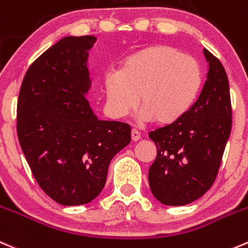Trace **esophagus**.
Wrapping results in <instances>:
<instances>
[{"instance_id":"esophagus-1","label":"esophagus","mask_w":248,"mask_h":248,"mask_svg":"<svg viewBox=\"0 0 248 248\" xmlns=\"http://www.w3.org/2000/svg\"><path fill=\"white\" fill-rule=\"evenodd\" d=\"M131 138L133 141H138L140 139V133L137 129H132L131 131Z\"/></svg>"}]
</instances>
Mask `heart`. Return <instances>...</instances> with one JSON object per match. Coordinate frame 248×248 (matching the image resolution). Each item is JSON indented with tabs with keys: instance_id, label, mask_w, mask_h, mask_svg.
Wrapping results in <instances>:
<instances>
[{
	"instance_id": "1",
	"label": "heart",
	"mask_w": 248,
	"mask_h": 248,
	"mask_svg": "<svg viewBox=\"0 0 248 248\" xmlns=\"http://www.w3.org/2000/svg\"><path fill=\"white\" fill-rule=\"evenodd\" d=\"M202 85V73L193 58L167 45L143 48L129 55L119 73L105 78L110 112L124 117L138 100L139 119L170 126L186 115Z\"/></svg>"
}]
</instances>
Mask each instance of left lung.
I'll use <instances>...</instances> for the list:
<instances>
[{
    "mask_svg": "<svg viewBox=\"0 0 248 248\" xmlns=\"http://www.w3.org/2000/svg\"><path fill=\"white\" fill-rule=\"evenodd\" d=\"M203 54L208 73L200 97L179 121L149 133L157 149L149 185L163 205H188L212 186L232 132L227 73L212 53Z\"/></svg>",
    "mask_w": 248,
    "mask_h": 248,
    "instance_id": "obj_1",
    "label": "left lung"
}]
</instances>
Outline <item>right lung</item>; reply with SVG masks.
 <instances>
[{
    "label": "right lung",
    "instance_id": "add662e5",
    "mask_svg": "<svg viewBox=\"0 0 248 248\" xmlns=\"http://www.w3.org/2000/svg\"><path fill=\"white\" fill-rule=\"evenodd\" d=\"M94 36H68L30 65L16 107V132L36 182L55 202L85 205L104 188L112 157L131 141V127L98 120L88 50Z\"/></svg>",
    "mask_w": 248,
    "mask_h": 248
}]
</instances>
